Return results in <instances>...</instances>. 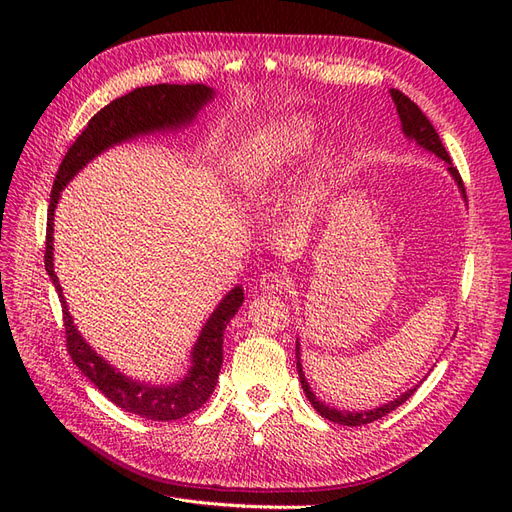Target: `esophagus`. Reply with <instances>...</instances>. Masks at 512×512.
<instances>
[{
  "mask_svg": "<svg viewBox=\"0 0 512 512\" xmlns=\"http://www.w3.org/2000/svg\"><path fill=\"white\" fill-rule=\"evenodd\" d=\"M286 286H288V277L284 273L269 271V273H262L260 275V290H265L269 294L282 292Z\"/></svg>",
  "mask_w": 512,
  "mask_h": 512,
  "instance_id": "esophagus-1",
  "label": "esophagus"
}]
</instances>
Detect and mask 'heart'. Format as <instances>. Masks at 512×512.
Listing matches in <instances>:
<instances>
[{"label":"heart","mask_w":512,"mask_h":512,"mask_svg":"<svg viewBox=\"0 0 512 512\" xmlns=\"http://www.w3.org/2000/svg\"><path fill=\"white\" fill-rule=\"evenodd\" d=\"M316 126L305 115H290L265 123L245 134L228 153V179L245 196H258L297 162L314 143ZM333 179V156L324 153L322 160L309 170L299 183L297 198L305 207H314L329 192Z\"/></svg>","instance_id":"obj_1"}]
</instances>
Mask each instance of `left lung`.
Returning a JSON list of instances; mask_svg holds the SVG:
<instances>
[{"label": "left lung", "instance_id": "obj_1", "mask_svg": "<svg viewBox=\"0 0 512 512\" xmlns=\"http://www.w3.org/2000/svg\"><path fill=\"white\" fill-rule=\"evenodd\" d=\"M391 98H393V102H395V106H397V115H399V121H401V132H404V136L408 138V141H414L421 149L433 153V156L446 162V166H448L446 170H448V173H451V177L455 179V183H457V188H459L463 200H466V188H463V181H461V177H459V173H457V168H455L453 162H451V156H448V153H446V149H444V145H442V141H440V136H438L436 128L431 126V121L423 115L421 108H418L408 96L401 94V91L391 89ZM297 369H299V380H301L303 391H305V395H307V399H309V404L314 406V410H316L322 418H329V421H333V423H337V425H348V427H359V425H367V423L378 421V418H382V416H386L389 412H393V410L399 408L401 404H406V401L414 395L416 386H418V384H416L414 389H408L406 393L397 395V399L389 401V404H384V406H380V408L361 410V412H348V410L329 408L327 404H324V401H320V399L314 395L312 386H309V382H307V378H305L303 365H301V344H299V339H297Z\"/></svg>", "mask_w": 512, "mask_h": 512}]
</instances>
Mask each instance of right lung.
<instances>
[{"mask_svg": "<svg viewBox=\"0 0 512 512\" xmlns=\"http://www.w3.org/2000/svg\"><path fill=\"white\" fill-rule=\"evenodd\" d=\"M215 98L213 87L207 85H151L138 87L130 94L106 104L98 115L89 119L87 128L68 149L64 162L59 164L57 177L51 190L49 218H46V252L44 267L59 294L64 327L68 339V352L74 365L79 367L87 380L115 406L130 414H138L149 421H177V418L198 410L211 397L218 384L220 367L224 361V331L230 318L243 305V288L235 286L213 309V314L203 324L196 344L190 352V367L185 374L170 384H149L126 376L113 367L104 356L91 348L68 312V303L61 292L59 277L53 262V230L55 209L61 190L76 177V173L96 160L106 149L121 143L136 141L149 134L179 132L194 123L196 115Z\"/></svg>", "mask_w": 512, "mask_h": 512, "instance_id": "obj_1", "label": "right lung"}]
</instances>
